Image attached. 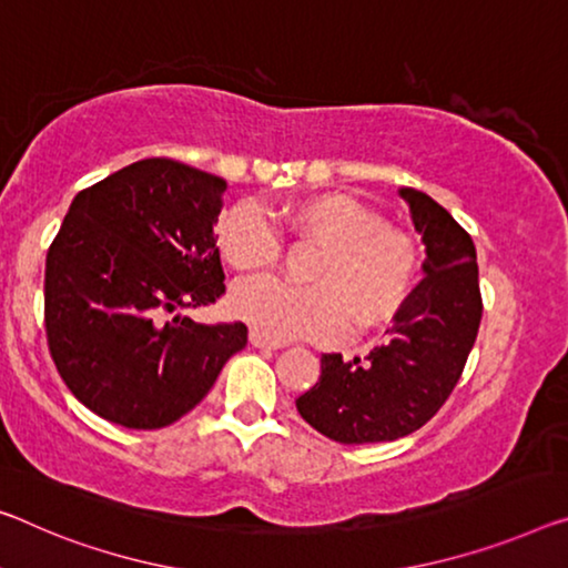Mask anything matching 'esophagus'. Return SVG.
<instances>
[{
    "label": "esophagus",
    "instance_id": "obj_1",
    "mask_svg": "<svg viewBox=\"0 0 568 568\" xmlns=\"http://www.w3.org/2000/svg\"><path fill=\"white\" fill-rule=\"evenodd\" d=\"M248 339H251V345H254V347H261V351H278V347H282V343H276V339H268V337H264L261 333H256V329H251Z\"/></svg>",
    "mask_w": 568,
    "mask_h": 568
}]
</instances>
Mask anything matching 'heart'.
Instances as JSON below:
<instances>
[{
  "mask_svg": "<svg viewBox=\"0 0 568 568\" xmlns=\"http://www.w3.org/2000/svg\"><path fill=\"white\" fill-rule=\"evenodd\" d=\"M296 239L320 246L304 282L292 286L274 276L246 278L231 294L235 317L268 339L327 343L351 327L371 333L398 317L416 290L422 251L412 233L390 229L373 207L351 195L322 193L284 207ZM215 243L239 272L272 268L282 256L272 221L254 203L221 213Z\"/></svg>",
  "mask_w": 568,
  "mask_h": 568,
  "instance_id": "obj_1",
  "label": "heart"
}]
</instances>
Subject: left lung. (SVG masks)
Wrapping results in <instances>:
<instances>
[{
    "mask_svg": "<svg viewBox=\"0 0 568 568\" xmlns=\"http://www.w3.org/2000/svg\"><path fill=\"white\" fill-rule=\"evenodd\" d=\"M426 243L424 278L368 357L322 355L320 381L296 412L339 444L394 442L429 422L455 390L473 351L483 294L469 233L426 193L404 187Z\"/></svg>",
    "mask_w": 568,
    "mask_h": 568,
    "instance_id": "8db88e82",
    "label": "left lung"
}]
</instances>
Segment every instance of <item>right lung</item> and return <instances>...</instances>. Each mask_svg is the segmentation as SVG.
Instances as JSON below:
<instances>
[{"label": "right lung", "instance_id": "right-lung-1", "mask_svg": "<svg viewBox=\"0 0 568 568\" xmlns=\"http://www.w3.org/2000/svg\"><path fill=\"white\" fill-rule=\"evenodd\" d=\"M229 185L168 156L78 193L45 261V335L71 394L106 422L162 429L248 343L243 322L178 310L225 294L213 225Z\"/></svg>", "mask_w": 568, "mask_h": 568}]
</instances>
